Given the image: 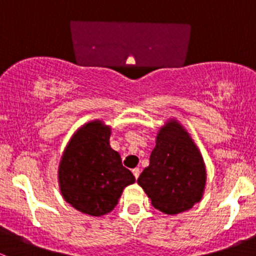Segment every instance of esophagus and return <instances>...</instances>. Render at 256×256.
I'll return each mask as SVG.
<instances>
[{"label": "esophagus", "instance_id": "obj_1", "mask_svg": "<svg viewBox=\"0 0 256 256\" xmlns=\"http://www.w3.org/2000/svg\"><path fill=\"white\" fill-rule=\"evenodd\" d=\"M132 174H134V176H135L136 180H138V176H140V170H138V168H134L132 170Z\"/></svg>", "mask_w": 256, "mask_h": 256}]
</instances>
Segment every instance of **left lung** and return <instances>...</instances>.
<instances>
[{
  "mask_svg": "<svg viewBox=\"0 0 256 256\" xmlns=\"http://www.w3.org/2000/svg\"><path fill=\"white\" fill-rule=\"evenodd\" d=\"M138 183L152 206L166 214L188 210L200 200L206 184V167L187 131L170 121L157 135L156 146Z\"/></svg>",
  "mask_w": 256,
  "mask_h": 256,
  "instance_id": "8db88e82",
  "label": "left lung"
}]
</instances>
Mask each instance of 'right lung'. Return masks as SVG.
<instances>
[{
  "label": "right lung",
  "mask_w": 256,
  "mask_h": 256,
  "mask_svg": "<svg viewBox=\"0 0 256 256\" xmlns=\"http://www.w3.org/2000/svg\"><path fill=\"white\" fill-rule=\"evenodd\" d=\"M110 128L100 121L80 128L66 146L59 164L64 200L89 216L112 212L124 188L135 182L120 154L110 147Z\"/></svg>",
  "instance_id": "1"
}]
</instances>
